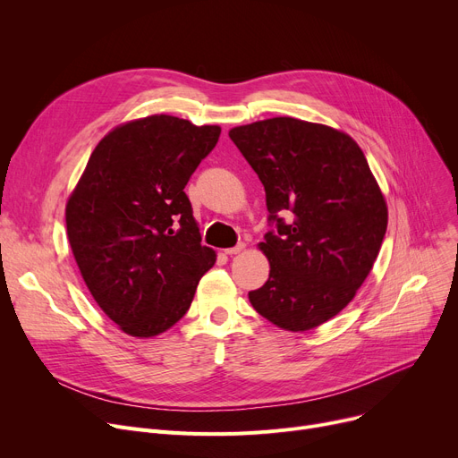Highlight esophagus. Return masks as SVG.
Instances as JSON below:
<instances>
[{"mask_svg": "<svg viewBox=\"0 0 458 458\" xmlns=\"http://www.w3.org/2000/svg\"><path fill=\"white\" fill-rule=\"evenodd\" d=\"M245 250V243H239L237 247H232V249H225V254H228V256H233V254H239V252H243Z\"/></svg>", "mask_w": 458, "mask_h": 458, "instance_id": "esophagus-1", "label": "esophagus"}]
</instances>
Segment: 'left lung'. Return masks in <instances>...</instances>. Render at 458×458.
<instances>
[{
	"mask_svg": "<svg viewBox=\"0 0 458 458\" xmlns=\"http://www.w3.org/2000/svg\"><path fill=\"white\" fill-rule=\"evenodd\" d=\"M228 135L266 187L276 223L258 243L269 278L249 301L278 328H316L338 316L371 273L388 226L386 199L345 131L275 116Z\"/></svg>",
	"mask_w": 458,
	"mask_h": 458,
	"instance_id": "1",
	"label": "left lung"
}]
</instances>
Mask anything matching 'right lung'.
<instances>
[{
	"label": "right lung",
	"instance_id": "obj_1",
	"mask_svg": "<svg viewBox=\"0 0 458 458\" xmlns=\"http://www.w3.org/2000/svg\"><path fill=\"white\" fill-rule=\"evenodd\" d=\"M219 126L150 114L113 128L66 200V235L90 295L118 328L154 338L189 310L216 254L185 185Z\"/></svg>",
	"mask_w": 458,
	"mask_h": 458
}]
</instances>
